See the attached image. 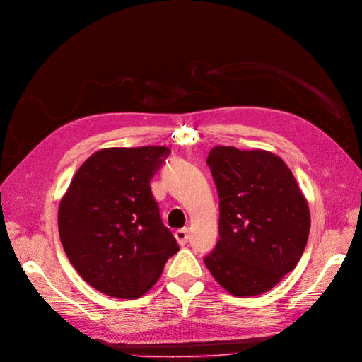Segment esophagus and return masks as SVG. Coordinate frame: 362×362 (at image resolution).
<instances>
[{"label":"esophagus","instance_id":"obj_1","mask_svg":"<svg viewBox=\"0 0 362 362\" xmlns=\"http://www.w3.org/2000/svg\"><path fill=\"white\" fill-rule=\"evenodd\" d=\"M174 237H176L177 243L180 246H185L186 242H188V238H189V230L188 228H180V230H177L176 233H174Z\"/></svg>","mask_w":362,"mask_h":362}]
</instances>
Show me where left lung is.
Returning <instances> with one entry per match:
<instances>
[{
	"label": "left lung",
	"mask_w": 362,
	"mask_h": 362,
	"mask_svg": "<svg viewBox=\"0 0 362 362\" xmlns=\"http://www.w3.org/2000/svg\"><path fill=\"white\" fill-rule=\"evenodd\" d=\"M207 165L219 195V240L204 262L233 296H259L298 264L310 231L309 206L272 152L216 146Z\"/></svg>",
	"instance_id": "8db88e82"
}]
</instances>
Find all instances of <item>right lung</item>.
Here are the masks:
<instances>
[{
  "label": "right lung",
  "mask_w": 362,
  "mask_h": 362,
  "mask_svg": "<svg viewBox=\"0 0 362 362\" xmlns=\"http://www.w3.org/2000/svg\"><path fill=\"white\" fill-rule=\"evenodd\" d=\"M170 149L109 147L80 165L62 197V247L88 285L109 297L139 298L179 252L160 221L151 179Z\"/></svg>",
  "instance_id": "1"
}]
</instances>
